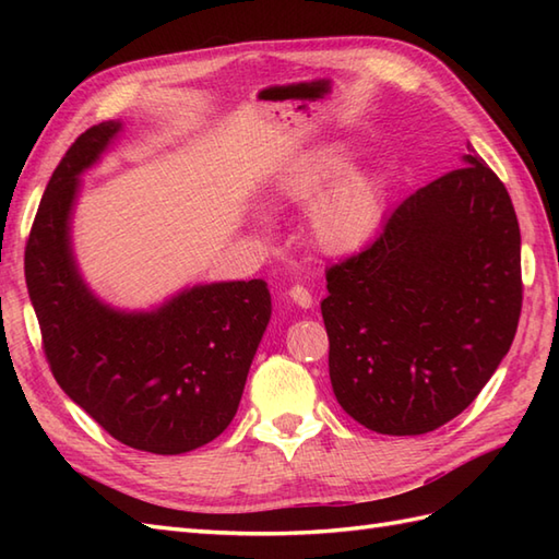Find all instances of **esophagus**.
<instances>
[{"mask_svg": "<svg viewBox=\"0 0 559 559\" xmlns=\"http://www.w3.org/2000/svg\"><path fill=\"white\" fill-rule=\"evenodd\" d=\"M288 298L298 305V307H302V310H307V307H312V293L307 290L305 286H293L290 290H288Z\"/></svg>", "mask_w": 559, "mask_h": 559, "instance_id": "esophagus-1", "label": "esophagus"}]
</instances>
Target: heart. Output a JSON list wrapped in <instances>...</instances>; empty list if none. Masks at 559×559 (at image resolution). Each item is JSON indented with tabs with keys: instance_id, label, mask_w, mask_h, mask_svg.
<instances>
[{
	"instance_id": "1",
	"label": "heart",
	"mask_w": 559,
	"mask_h": 559,
	"mask_svg": "<svg viewBox=\"0 0 559 559\" xmlns=\"http://www.w3.org/2000/svg\"><path fill=\"white\" fill-rule=\"evenodd\" d=\"M353 158L346 144L326 141L295 156L273 182L276 201H313L305 213V235L326 257L358 254L386 218L384 180L372 170L353 168Z\"/></svg>"
}]
</instances>
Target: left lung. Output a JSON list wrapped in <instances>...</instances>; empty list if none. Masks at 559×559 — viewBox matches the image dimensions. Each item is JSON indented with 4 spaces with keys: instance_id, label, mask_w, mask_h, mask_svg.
<instances>
[{
    "instance_id": "left-lung-1",
    "label": "left lung",
    "mask_w": 559,
    "mask_h": 559,
    "mask_svg": "<svg viewBox=\"0 0 559 559\" xmlns=\"http://www.w3.org/2000/svg\"><path fill=\"white\" fill-rule=\"evenodd\" d=\"M391 211L382 235L326 271L329 377L353 420L425 435L466 411L512 346L521 233L476 151Z\"/></svg>"
}]
</instances>
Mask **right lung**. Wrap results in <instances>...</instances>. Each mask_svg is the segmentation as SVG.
Instances as JSON below:
<instances>
[{"label":"right lung","mask_w":559,"mask_h":559,"mask_svg":"<svg viewBox=\"0 0 559 559\" xmlns=\"http://www.w3.org/2000/svg\"><path fill=\"white\" fill-rule=\"evenodd\" d=\"M120 132V120L91 127L59 160L26 245V286L64 394L117 442L185 454L235 418L271 295L259 278L199 283L153 310L127 312L88 288L71 247V216L81 175Z\"/></svg>","instance_id":"obj_1"}]
</instances>
